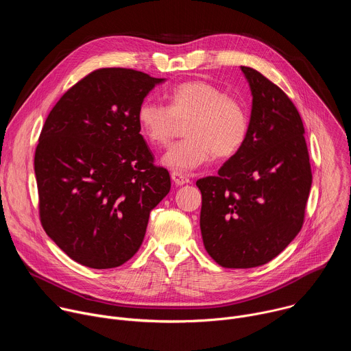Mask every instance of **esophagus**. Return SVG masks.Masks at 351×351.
<instances>
[{
	"mask_svg": "<svg viewBox=\"0 0 351 351\" xmlns=\"http://www.w3.org/2000/svg\"><path fill=\"white\" fill-rule=\"evenodd\" d=\"M171 178H172V180L175 182V184H178V186H183V184H186V183H190L189 176L184 175V173H182V172H172V173H171Z\"/></svg>",
	"mask_w": 351,
	"mask_h": 351,
	"instance_id": "1",
	"label": "esophagus"
}]
</instances>
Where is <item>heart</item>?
Masks as SVG:
<instances>
[{"instance_id":"b5f03b06","label":"heart","mask_w":351,"mask_h":351,"mask_svg":"<svg viewBox=\"0 0 351 351\" xmlns=\"http://www.w3.org/2000/svg\"><path fill=\"white\" fill-rule=\"evenodd\" d=\"M168 107L144 101L137 110L141 136L152 145L169 143L180 123H186L184 140L169 147L162 164L172 171H190L214 156L228 160L244 145L250 119L237 98L206 80H189L175 86L167 95Z\"/></svg>"}]
</instances>
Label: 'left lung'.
Masks as SVG:
<instances>
[{"label":"left lung","mask_w":351,"mask_h":351,"mask_svg":"<svg viewBox=\"0 0 351 351\" xmlns=\"http://www.w3.org/2000/svg\"><path fill=\"white\" fill-rule=\"evenodd\" d=\"M240 68L253 95L247 140L218 176L195 183L204 247L223 268H254L280 254L303 226L313 183L291 99L258 71Z\"/></svg>","instance_id":"1"}]
</instances>
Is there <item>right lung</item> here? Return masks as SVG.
<instances>
[{
	"instance_id": "right-lung-1",
	"label": "right lung",
	"mask_w": 351,
	"mask_h": 351,
	"mask_svg": "<svg viewBox=\"0 0 351 351\" xmlns=\"http://www.w3.org/2000/svg\"><path fill=\"white\" fill-rule=\"evenodd\" d=\"M164 79L97 69L48 114L34 154L45 233L73 261L117 268L140 248L152 210L171 190L137 125L144 97Z\"/></svg>"
}]
</instances>
